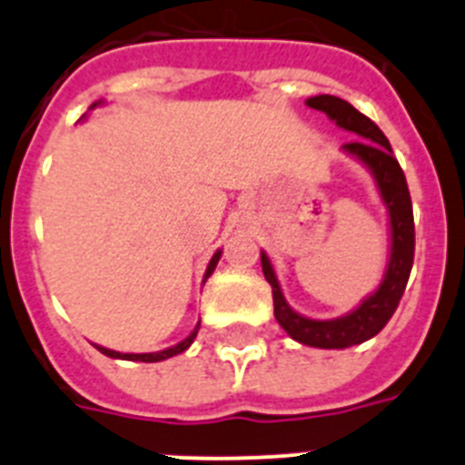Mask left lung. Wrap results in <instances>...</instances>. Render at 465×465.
I'll return each mask as SVG.
<instances>
[{"label":"left lung","instance_id":"obj_1","mask_svg":"<svg viewBox=\"0 0 465 465\" xmlns=\"http://www.w3.org/2000/svg\"><path fill=\"white\" fill-rule=\"evenodd\" d=\"M307 106L323 111L331 121H335V125L359 137L354 142L344 143L342 151L361 160L371 170V174L375 176L377 191H380L381 203L389 212V230H391L389 262H386L384 277H381L380 289L375 293L368 295L349 314L328 319V322L307 319V316L291 310L282 293L272 262H270L265 252H261V265L262 274L272 286L274 319L295 342L319 349H347L375 338L377 332L389 323L398 302H401L402 291L408 286L410 270H412L414 261L412 200H410L405 174H402L398 160L393 158L391 143L371 118L363 116L359 109H354L349 102L340 100L335 94H316V97L307 100Z\"/></svg>","mask_w":465,"mask_h":465}]
</instances>
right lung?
Segmentation results:
<instances>
[{
  "label": "right lung",
  "mask_w": 465,
  "mask_h": 465,
  "mask_svg": "<svg viewBox=\"0 0 465 465\" xmlns=\"http://www.w3.org/2000/svg\"><path fill=\"white\" fill-rule=\"evenodd\" d=\"M100 104V102H94L93 106H90V109H94V106ZM219 258H221V249L216 253H213L212 256V261H209V265H207V272H204V282H207L209 277H212V272H213V268H216V262H219ZM197 328H200V323H197L195 326V331L191 332V335H188L186 340H183V342H179V344H174V347H170V349H163V351H155V354H121V351H114V349H106V347H97V344H94V347L100 349L102 354L104 356H109V359H123V361H142V363H158V361H165V359H172V356H176V354H182V351H186L188 347H191L193 344V340H195V335H197Z\"/></svg>",
  "instance_id": "1"
}]
</instances>
